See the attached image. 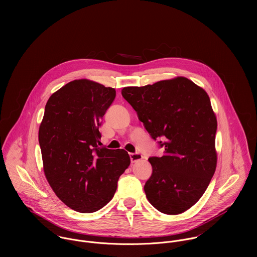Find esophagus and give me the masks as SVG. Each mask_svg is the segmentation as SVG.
<instances>
[{"instance_id":"1","label":"esophagus","mask_w":257,"mask_h":257,"mask_svg":"<svg viewBox=\"0 0 257 257\" xmlns=\"http://www.w3.org/2000/svg\"><path fill=\"white\" fill-rule=\"evenodd\" d=\"M130 157H131L132 163L141 161L143 159V155L141 153H139V152H137V153H130Z\"/></svg>"}]
</instances>
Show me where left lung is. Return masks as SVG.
<instances>
[{
    "label": "left lung",
    "mask_w": 257,
    "mask_h": 257,
    "mask_svg": "<svg viewBox=\"0 0 257 257\" xmlns=\"http://www.w3.org/2000/svg\"><path fill=\"white\" fill-rule=\"evenodd\" d=\"M122 97L164 155L150 157L145 185L149 203L166 215L181 214L205 193L217 167V117L207 92L185 77L125 87Z\"/></svg>",
    "instance_id": "left-lung-1"
}]
</instances>
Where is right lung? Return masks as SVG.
I'll use <instances>...</instances> for the list:
<instances>
[{"label":"right lung","mask_w":257,"mask_h":257,"mask_svg":"<svg viewBox=\"0 0 257 257\" xmlns=\"http://www.w3.org/2000/svg\"><path fill=\"white\" fill-rule=\"evenodd\" d=\"M115 90L79 79L48 99L38 131L45 177L70 209L93 213L112 199L119 176L131 164L123 149L99 147V126Z\"/></svg>","instance_id":"obj_1"}]
</instances>
